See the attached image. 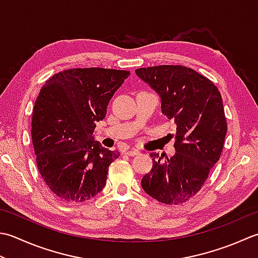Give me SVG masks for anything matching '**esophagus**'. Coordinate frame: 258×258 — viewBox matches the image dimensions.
<instances>
[{
	"label": "esophagus",
	"mask_w": 258,
	"mask_h": 258,
	"mask_svg": "<svg viewBox=\"0 0 258 258\" xmlns=\"http://www.w3.org/2000/svg\"><path fill=\"white\" fill-rule=\"evenodd\" d=\"M125 154H126V155H128V156L139 155V154H140V151H138V150H134V149H131V150L125 151Z\"/></svg>",
	"instance_id": "obj_1"
}]
</instances>
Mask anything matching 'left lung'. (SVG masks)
Wrapping results in <instances>:
<instances>
[{"instance_id": "8db88e82", "label": "left lung", "mask_w": 258, "mask_h": 258, "mask_svg": "<svg viewBox=\"0 0 258 258\" xmlns=\"http://www.w3.org/2000/svg\"><path fill=\"white\" fill-rule=\"evenodd\" d=\"M135 73L159 94L162 113L176 124V153L164 161L151 153L152 170L141 184L160 203L183 204L199 192L223 152L227 133L223 98L210 79L184 66H154Z\"/></svg>"}]
</instances>
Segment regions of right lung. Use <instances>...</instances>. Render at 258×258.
<instances>
[{
	"mask_svg": "<svg viewBox=\"0 0 258 258\" xmlns=\"http://www.w3.org/2000/svg\"><path fill=\"white\" fill-rule=\"evenodd\" d=\"M127 70L67 69L50 77L34 103L31 135L44 183L66 203L93 198L105 186L117 151L95 141L96 122L105 118Z\"/></svg>",
	"mask_w": 258,
	"mask_h": 258,
	"instance_id": "1",
	"label": "right lung"
}]
</instances>
